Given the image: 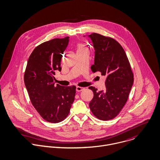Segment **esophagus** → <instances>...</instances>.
Instances as JSON below:
<instances>
[{
  "label": "esophagus",
  "instance_id": "obj_1",
  "mask_svg": "<svg viewBox=\"0 0 160 160\" xmlns=\"http://www.w3.org/2000/svg\"><path fill=\"white\" fill-rule=\"evenodd\" d=\"M84 89V88H82V87H80V86H77L76 87V91L78 92H79V91H82Z\"/></svg>",
  "mask_w": 160,
  "mask_h": 160
}]
</instances>
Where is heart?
Here are the masks:
<instances>
[{
    "mask_svg": "<svg viewBox=\"0 0 160 160\" xmlns=\"http://www.w3.org/2000/svg\"><path fill=\"white\" fill-rule=\"evenodd\" d=\"M86 50V48L84 45L79 44L78 45V51H82V50Z\"/></svg>",
    "mask_w": 160,
    "mask_h": 160,
    "instance_id": "obj_1",
    "label": "heart"
}]
</instances>
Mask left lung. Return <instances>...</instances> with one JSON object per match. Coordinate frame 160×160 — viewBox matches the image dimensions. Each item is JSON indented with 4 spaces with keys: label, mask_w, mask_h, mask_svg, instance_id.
Here are the masks:
<instances>
[{
    "label": "left lung",
    "mask_w": 160,
    "mask_h": 160,
    "mask_svg": "<svg viewBox=\"0 0 160 160\" xmlns=\"http://www.w3.org/2000/svg\"><path fill=\"white\" fill-rule=\"evenodd\" d=\"M88 37L95 50L91 71L100 72L106 76L104 90L98 91L94 87H89L94 93L89 108L98 119L111 120L120 112L127 102L134 82V75L128 58L118 42L95 33Z\"/></svg>",
    "instance_id": "1"
}]
</instances>
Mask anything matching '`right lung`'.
I'll return each mask as SVG.
<instances>
[{"label":"right lung","mask_w":160,"mask_h":160,"mask_svg":"<svg viewBox=\"0 0 160 160\" xmlns=\"http://www.w3.org/2000/svg\"><path fill=\"white\" fill-rule=\"evenodd\" d=\"M69 37L55 38L37 46L31 53L24 76L32 105L41 117L51 123L64 120L76 95V86L55 85V71H61L62 54Z\"/></svg>","instance_id":"obj_1"}]
</instances>
